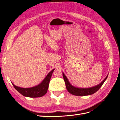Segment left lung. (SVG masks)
Instances as JSON below:
<instances>
[{
  "mask_svg": "<svg viewBox=\"0 0 120 120\" xmlns=\"http://www.w3.org/2000/svg\"><path fill=\"white\" fill-rule=\"evenodd\" d=\"M63 78L64 80V81L66 84V87L67 91L69 92L70 94H71L74 95H75V96H87V95H90L96 93L98 90L102 86V84H104L105 81L107 79V77H108V75H107L106 77L105 78L104 80L102 81L98 84L96 86H94L93 87H89V88H80L77 87L73 86L72 85L70 84L69 80H68L67 77L66 76L65 74L63 72Z\"/></svg>",
  "mask_w": 120,
  "mask_h": 120,
  "instance_id": "left-lung-1",
  "label": "left lung"
}]
</instances>
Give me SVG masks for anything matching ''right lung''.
I'll use <instances>...</instances> for the list:
<instances>
[{"label": "right lung", "mask_w": 120, "mask_h": 120, "mask_svg": "<svg viewBox=\"0 0 120 120\" xmlns=\"http://www.w3.org/2000/svg\"><path fill=\"white\" fill-rule=\"evenodd\" d=\"M54 70L55 69H53L50 72H49L42 81L40 84L35 86L29 88H23L16 86L13 83H12L17 91L24 96L31 98L42 97L48 91L51 78Z\"/></svg>", "instance_id": "right-lung-1"}]
</instances>
